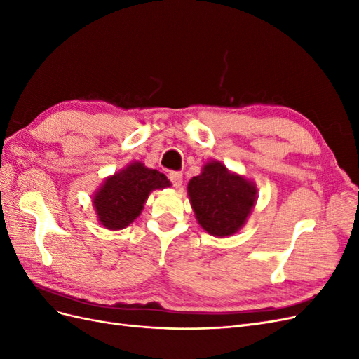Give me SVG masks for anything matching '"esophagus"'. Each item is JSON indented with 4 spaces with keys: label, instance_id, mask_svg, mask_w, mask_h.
<instances>
[{
    "label": "esophagus",
    "instance_id": "obj_1",
    "mask_svg": "<svg viewBox=\"0 0 359 359\" xmlns=\"http://www.w3.org/2000/svg\"><path fill=\"white\" fill-rule=\"evenodd\" d=\"M169 180H170L173 187L180 189L181 184H182V173L181 172H170L169 173Z\"/></svg>",
    "mask_w": 359,
    "mask_h": 359
}]
</instances>
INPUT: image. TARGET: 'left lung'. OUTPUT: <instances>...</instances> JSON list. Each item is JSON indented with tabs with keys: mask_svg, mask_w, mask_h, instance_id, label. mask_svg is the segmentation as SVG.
I'll use <instances>...</instances> for the list:
<instances>
[{
	"mask_svg": "<svg viewBox=\"0 0 359 359\" xmlns=\"http://www.w3.org/2000/svg\"><path fill=\"white\" fill-rule=\"evenodd\" d=\"M194 215L214 236H229L241 229L256 202L253 182L227 170L222 163H206L202 173L189 182Z\"/></svg>",
	"mask_w": 359,
	"mask_h": 359,
	"instance_id": "1",
	"label": "left lung"
}]
</instances>
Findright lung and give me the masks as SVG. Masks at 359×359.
I'll list each match as a JSON object with an SVG mask.
<instances>
[{"mask_svg":"<svg viewBox=\"0 0 359 359\" xmlns=\"http://www.w3.org/2000/svg\"><path fill=\"white\" fill-rule=\"evenodd\" d=\"M170 186L165 173L148 169L135 161L114 177L107 178L94 194L93 203L106 229H124L144 208L151 190Z\"/></svg>","mask_w":359,"mask_h":359,"instance_id":"right-lung-1","label":"right lung"}]
</instances>
